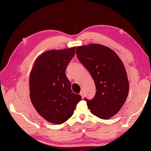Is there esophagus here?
<instances>
[{"mask_svg": "<svg viewBox=\"0 0 151 151\" xmlns=\"http://www.w3.org/2000/svg\"><path fill=\"white\" fill-rule=\"evenodd\" d=\"M80 95L82 96V98H84V92H83V91H81V92L80 93Z\"/></svg>", "mask_w": 151, "mask_h": 151, "instance_id": "1", "label": "esophagus"}]
</instances>
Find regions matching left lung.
<instances>
[{"instance_id":"8db88e82","label":"left lung","mask_w":151,"mask_h":151,"mask_svg":"<svg viewBox=\"0 0 151 151\" xmlns=\"http://www.w3.org/2000/svg\"><path fill=\"white\" fill-rule=\"evenodd\" d=\"M76 55L92 76L96 89L92 99L84 98L88 107L94 115L108 119L119 111L129 93L125 67L115 52L101 45L77 47Z\"/></svg>"}]
</instances>
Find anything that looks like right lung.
Segmentation results:
<instances>
[{
  "mask_svg": "<svg viewBox=\"0 0 151 151\" xmlns=\"http://www.w3.org/2000/svg\"><path fill=\"white\" fill-rule=\"evenodd\" d=\"M76 47L50 50L36 59L29 78L30 99L36 110L45 120L62 124L74 113L81 96L71 89L65 74Z\"/></svg>",
  "mask_w": 151,
  "mask_h": 151,
  "instance_id": "add662e5",
  "label": "right lung"
}]
</instances>
